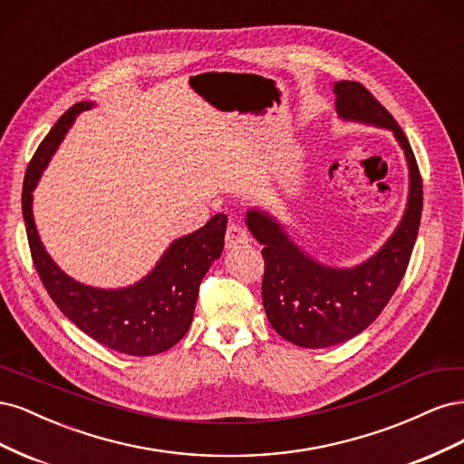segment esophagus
<instances>
[{
    "label": "esophagus",
    "instance_id": "obj_1",
    "mask_svg": "<svg viewBox=\"0 0 464 464\" xmlns=\"http://www.w3.org/2000/svg\"><path fill=\"white\" fill-rule=\"evenodd\" d=\"M224 242H227L228 249H234V247H240V246L247 244L249 242V236L240 227V224H230V227L227 228V237H224Z\"/></svg>",
    "mask_w": 464,
    "mask_h": 464
}]
</instances>
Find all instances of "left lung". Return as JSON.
<instances>
[{
    "mask_svg": "<svg viewBox=\"0 0 464 464\" xmlns=\"http://www.w3.org/2000/svg\"><path fill=\"white\" fill-rule=\"evenodd\" d=\"M333 91L339 118L395 133L409 162L411 189L397 230L373 257L353 269H334L312 259L273 217L249 210L247 228L263 244L261 296L266 319L283 339L304 348L341 344L368 329L383 312L409 266L424 199L416 157L395 118L356 81L334 82Z\"/></svg>",
    "mask_w": 464,
    "mask_h": 464,
    "instance_id": "1",
    "label": "left lung"
}]
</instances>
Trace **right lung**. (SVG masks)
I'll return each instance as SVG.
<instances>
[{
    "label": "right lung",
    "mask_w": 464,
    "mask_h": 464,
    "mask_svg": "<svg viewBox=\"0 0 464 464\" xmlns=\"http://www.w3.org/2000/svg\"><path fill=\"white\" fill-rule=\"evenodd\" d=\"M91 106L92 102H79L69 108L26 168L23 218L33 263L53 304L82 333L121 354L154 356L172 348L188 333L201 280L222 254L228 217L218 213L198 232L172 242L157 266L133 286L102 290L67 276L40 242L33 217V191L73 120Z\"/></svg>",
    "instance_id": "obj_1"
}]
</instances>
